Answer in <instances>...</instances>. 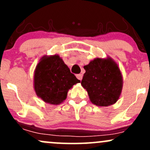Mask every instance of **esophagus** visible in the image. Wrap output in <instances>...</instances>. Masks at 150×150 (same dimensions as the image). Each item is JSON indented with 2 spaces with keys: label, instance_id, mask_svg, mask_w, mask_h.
I'll return each mask as SVG.
<instances>
[{
  "label": "esophagus",
  "instance_id": "34e87169",
  "mask_svg": "<svg viewBox=\"0 0 150 150\" xmlns=\"http://www.w3.org/2000/svg\"><path fill=\"white\" fill-rule=\"evenodd\" d=\"M76 77H77V78L78 79V80H82V74H78V75H76Z\"/></svg>",
  "mask_w": 150,
  "mask_h": 150
}]
</instances>
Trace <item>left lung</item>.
<instances>
[{
	"instance_id": "8db88e82",
	"label": "left lung",
	"mask_w": 150,
	"mask_h": 150,
	"mask_svg": "<svg viewBox=\"0 0 150 150\" xmlns=\"http://www.w3.org/2000/svg\"><path fill=\"white\" fill-rule=\"evenodd\" d=\"M81 85L92 104L98 106L114 104L123 89V75L116 61L109 56L96 58L85 65Z\"/></svg>"
}]
</instances>
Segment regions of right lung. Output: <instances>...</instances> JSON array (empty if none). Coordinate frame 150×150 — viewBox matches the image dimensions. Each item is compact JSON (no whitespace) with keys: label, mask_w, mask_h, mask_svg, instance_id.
<instances>
[{"label":"right lung","mask_w":150,"mask_h":150,"mask_svg":"<svg viewBox=\"0 0 150 150\" xmlns=\"http://www.w3.org/2000/svg\"><path fill=\"white\" fill-rule=\"evenodd\" d=\"M80 82L70 73L58 54L44 56L34 73V89L38 97L48 104L58 105L67 98L68 90Z\"/></svg>","instance_id":"add662e5"}]
</instances>
